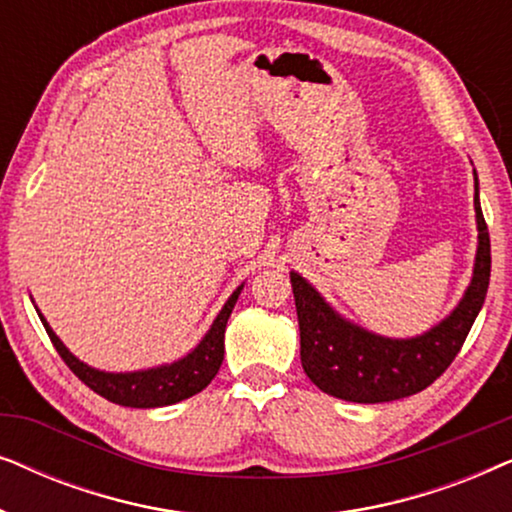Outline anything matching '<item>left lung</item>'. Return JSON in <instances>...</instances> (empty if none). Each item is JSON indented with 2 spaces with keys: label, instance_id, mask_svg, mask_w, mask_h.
I'll use <instances>...</instances> for the list:
<instances>
[{
  "label": "left lung",
  "instance_id": "8db88e82",
  "mask_svg": "<svg viewBox=\"0 0 512 512\" xmlns=\"http://www.w3.org/2000/svg\"><path fill=\"white\" fill-rule=\"evenodd\" d=\"M478 251L471 284L459 305L417 338L394 340L370 333L340 317L314 286L291 272L300 326V361L307 377L324 391L352 403H387L412 396L438 380L459 354L482 303H485L492 249L475 177Z\"/></svg>",
  "mask_w": 512,
  "mask_h": 512
}]
</instances>
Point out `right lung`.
<instances>
[{
  "label": "right lung",
  "instance_id": "add662e5",
  "mask_svg": "<svg viewBox=\"0 0 512 512\" xmlns=\"http://www.w3.org/2000/svg\"><path fill=\"white\" fill-rule=\"evenodd\" d=\"M242 286H237L233 296L226 300L219 317L214 319L212 328H209L200 345L188 352L184 359L167 363V366L149 368V370H135V373H104V370L90 368L88 363L76 359L69 349L62 345V340L53 333L48 321L41 317L48 338H51L53 347L58 349L62 361L67 363L69 370L79 377V380L107 398L111 403L125 405V408H163V405H172L200 394L209 382L219 373L223 361V335H226V324L230 319V312L240 298Z\"/></svg>",
  "mask_w": 512,
  "mask_h": 512
}]
</instances>
